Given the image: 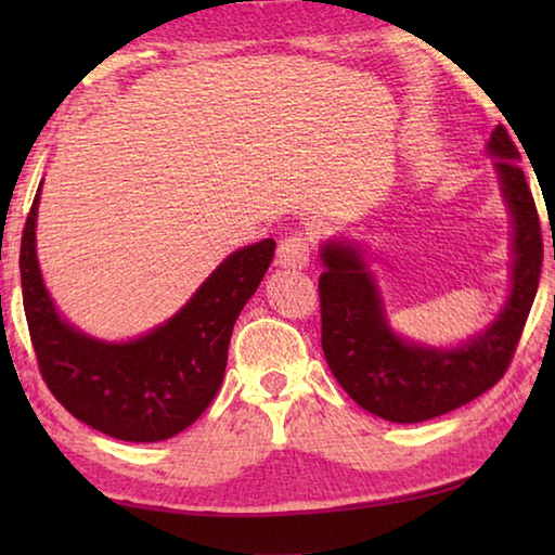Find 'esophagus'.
<instances>
[{"label": "esophagus", "mask_w": 555, "mask_h": 555, "mask_svg": "<svg viewBox=\"0 0 555 555\" xmlns=\"http://www.w3.org/2000/svg\"><path fill=\"white\" fill-rule=\"evenodd\" d=\"M308 259H311V240H308L306 234L294 232L279 242L276 261L281 267L304 269L308 264Z\"/></svg>", "instance_id": "obj_1"}]
</instances>
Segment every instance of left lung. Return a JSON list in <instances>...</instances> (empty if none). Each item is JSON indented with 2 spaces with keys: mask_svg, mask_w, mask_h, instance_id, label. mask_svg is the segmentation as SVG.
<instances>
[{
  "mask_svg": "<svg viewBox=\"0 0 555 555\" xmlns=\"http://www.w3.org/2000/svg\"><path fill=\"white\" fill-rule=\"evenodd\" d=\"M487 149L500 158L496 171L514 218V271L502 315L475 340L455 350L399 340L387 325L360 249L327 242L321 251L325 271L318 279V294L327 367L362 409L393 424L436 418L492 389L512 364L537 298L543 261L537 203L504 125L494 127Z\"/></svg>",
  "mask_w": 555,
  "mask_h": 555,
  "instance_id": "left-lung-1",
  "label": "left lung"
}]
</instances>
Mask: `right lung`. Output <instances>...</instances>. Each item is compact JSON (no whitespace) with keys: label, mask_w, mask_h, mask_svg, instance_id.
Returning a JSON list of instances; mask_svg holds the SVG:
<instances>
[{"label":"right lung","mask_w":555,"mask_h":555,"mask_svg":"<svg viewBox=\"0 0 555 555\" xmlns=\"http://www.w3.org/2000/svg\"><path fill=\"white\" fill-rule=\"evenodd\" d=\"M22 232L24 313L46 387L82 424L129 443L166 440L218 393L232 327L274 257V240L234 251L171 321L139 340L107 345L63 323L36 261V208Z\"/></svg>","instance_id":"add662e5"}]
</instances>
